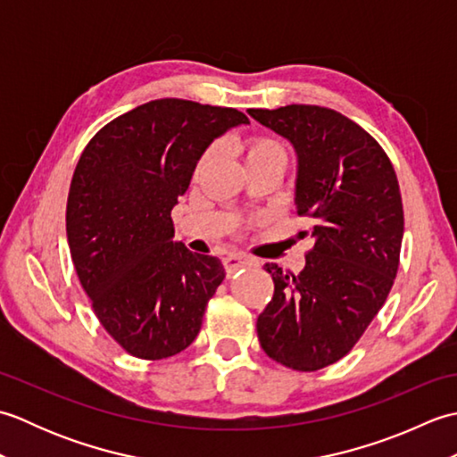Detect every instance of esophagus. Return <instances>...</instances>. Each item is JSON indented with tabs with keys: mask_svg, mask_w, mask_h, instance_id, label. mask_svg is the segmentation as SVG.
Wrapping results in <instances>:
<instances>
[{
	"mask_svg": "<svg viewBox=\"0 0 457 457\" xmlns=\"http://www.w3.org/2000/svg\"><path fill=\"white\" fill-rule=\"evenodd\" d=\"M251 265H253V261H251L245 255H228V257H223V267H226V273L228 275L236 273V270H239V269L251 267Z\"/></svg>",
	"mask_w": 457,
	"mask_h": 457,
	"instance_id": "1",
	"label": "esophagus"
}]
</instances>
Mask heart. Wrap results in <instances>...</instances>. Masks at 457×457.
Masks as SVG:
<instances>
[{
	"label": "heart",
	"instance_id": "heart-1",
	"mask_svg": "<svg viewBox=\"0 0 457 457\" xmlns=\"http://www.w3.org/2000/svg\"><path fill=\"white\" fill-rule=\"evenodd\" d=\"M213 147H210L206 153L202 154L198 169H202L204 164L208 162L212 157ZM244 159L245 164H255V162H265V161H283L287 159L283 145H280L277 139L269 137V135H253V137L245 139L244 143Z\"/></svg>",
	"mask_w": 457,
	"mask_h": 457
}]
</instances>
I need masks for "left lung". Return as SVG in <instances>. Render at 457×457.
I'll use <instances>...</instances> for the list:
<instances>
[{
  "label": "left lung",
  "mask_w": 457,
  "mask_h": 457,
  "mask_svg": "<svg viewBox=\"0 0 457 457\" xmlns=\"http://www.w3.org/2000/svg\"><path fill=\"white\" fill-rule=\"evenodd\" d=\"M298 154L296 213L314 247L298 275L267 263L275 283L257 318L263 352L295 371H318L352 352L391 293L404 231L403 198L381 145L345 115L293 104L249 110Z\"/></svg>",
  "instance_id": "1"
}]
</instances>
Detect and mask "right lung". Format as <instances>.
Segmentation results:
<instances>
[{
    "instance_id": "right-lung-1",
    "label": "right lung",
    "mask_w": 457,
    "mask_h": 457,
    "mask_svg": "<svg viewBox=\"0 0 457 457\" xmlns=\"http://www.w3.org/2000/svg\"><path fill=\"white\" fill-rule=\"evenodd\" d=\"M247 115L162 98L94 135L76 164L66 236L100 324L133 357L159 361L198 336L226 270L172 241L170 212L208 145Z\"/></svg>"
}]
</instances>
